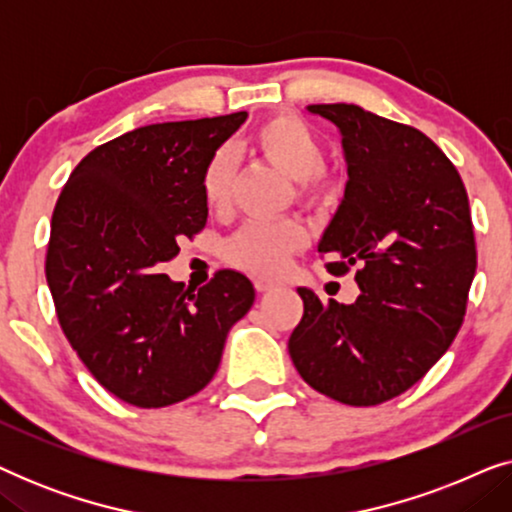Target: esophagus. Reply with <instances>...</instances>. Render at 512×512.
Listing matches in <instances>:
<instances>
[{"label": "esophagus", "instance_id": "34e87169", "mask_svg": "<svg viewBox=\"0 0 512 512\" xmlns=\"http://www.w3.org/2000/svg\"><path fill=\"white\" fill-rule=\"evenodd\" d=\"M254 286L258 293H265V291H272L277 286V282H272V279H265V277H256L254 279Z\"/></svg>", "mask_w": 512, "mask_h": 512}]
</instances>
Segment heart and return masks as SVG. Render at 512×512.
<instances>
[{
  "label": "heart",
  "mask_w": 512,
  "mask_h": 512,
  "mask_svg": "<svg viewBox=\"0 0 512 512\" xmlns=\"http://www.w3.org/2000/svg\"><path fill=\"white\" fill-rule=\"evenodd\" d=\"M247 146L265 163L291 179V191L300 205H321L331 195V177L321 167L324 151L310 125L296 116H272L258 123ZM235 160L226 151H216L202 170L200 191L212 212H223L233 195ZM307 244V230L296 219L272 223H249L228 237L223 256L237 268L256 275H277L286 261Z\"/></svg>",
  "instance_id": "b5f03b06"
}]
</instances>
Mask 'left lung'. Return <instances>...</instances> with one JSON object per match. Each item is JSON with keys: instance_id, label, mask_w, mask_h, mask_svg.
<instances>
[{"instance_id": "8db88e82", "label": "left lung", "mask_w": 512, "mask_h": 512, "mask_svg": "<svg viewBox=\"0 0 512 512\" xmlns=\"http://www.w3.org/2000/svg\"><path fill=\"white\" fill-rule=\"evenodd\" d=\"M342 135L349 181L319 254L354 270L359 298L300 286L289 338L300 377L333 401L377 405L422 380L457 338L475 277V237L457 167L424 132L356 104H310Z\"/></svg>"}]
</instances>
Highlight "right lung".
<instances>
[{
	"mask_svg": "<svg viewBox=\"0 0 512 512\" xmlns=\"http://www.w3.org/2000/svg\"><path fill=\"white\" fill-rule=\"evenodd\" d=\"M247 111L144 125L74 167L51 221L46 279L69 345L109 394L165 408L198 394L254 305L242 272L198 291L160 272L207 223L202 170Z\"/></svg>",
	"mask_w": 512,
	"mask_h": 512,
	"instance_id": "1",
	"label": "right lung"
}]
</instances>
